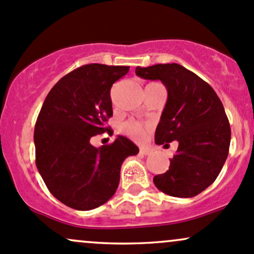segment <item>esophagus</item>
I'll list each match as a JSON object with an SVG mask.
<instances>
[{
    "instance_id": "obj_1",
    "label": "esophagus",
    "mask_w": 254,
    "mask_h": 254,
    "mask_svg": "<svg viewBox=\"0 0 254 254\" xmlns=\"http://www.w3.org/2000/svg\"><path fill=\"white\" fill-rule=\"evenodd\" d=\"M139 152H140L141 155H149L150 154V150L146 149V148H141L140 150H139Z\"/></svg>"
}]
</instances>
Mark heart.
<instances>
[{
  "mask_svg": "<svg viewBox=\"0 0 254 254\" xmlns=\"http://www.w3.org/2000/svg\"><path fill=\"white\" fill-rule=\"evenodd\" d=\"M149 127L143 126L135 121H128L121 126V132L134 140H143L146 137Z\"/></svg>",
  "mask_w": 254,
  "mask_h": 254,
  "instance_id": "1",
  "label": "heart"
}]
</instances>
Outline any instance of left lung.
<instances>
[{
	"instance_id": "obj_1",
	"label": "left lung",
	"mask_w": 254,
	"mask_h": 254,
	"mask_svg": "<svg viewBox=\"0 0 254 254\" xmlns=\"http://www.w3.org/2000/svg\"><path fill=\"white\" fill-rule=\"evenodd\" d=\"M135 73L160 80L168 92L155 143H179L170 168L155 176L154 184L174 197L196 196L217 179L228 157L231 130L224 106L206 81L176 63L137 66Z\"/></svg>"
}]
</instances>
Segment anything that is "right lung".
Here are the masks:
<instances>
[{"mask_svg":"<svg viewBox=\"0 0 254 254\" xmlns=\"http://www.w3.org/2000/svg\"><path fill=\"white\" fill-rule=\"evenodd\" d=\"M129 66L87 64L61 78L46 97L35 125L36 166L52 195L78 211L104 204L115 193L121 165L138 146L119 135L94 148L91 138L113 130L110 89Z\"/></svg>","mask_w":254,"mask_h":254,"instance_id":"add662e5","label":"right lung"}]
</instances>
